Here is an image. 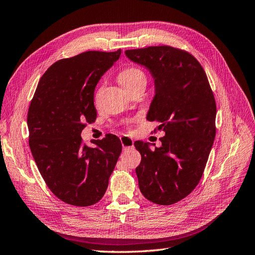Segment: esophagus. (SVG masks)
I'll use <instances>...</instances> for the list:
<instances>
[{
  "label": "esophagus",
  "instance_id": "34e87169",
  "mask_svg": "<svg viewBox=\"0 0 255 255\" xmlns=\"http://www.w3.org/2000/svg\"><path fill=\"white\" fill-rule=\"evenodd\" d=\"M121 142H122V145L124 148H130L133 146V140L131 138H129L127 135H122L121 136Z\"/></svg>",
  "mask_w": 255,
  "mask_h": 255
}]
</instances>
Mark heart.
<instances>
[{"mask_svg": "<svg viewBox=\"0 0 255 255\" xmlns=\"http://www.w3.org/2000/svg\"><path fill=\"white\" fill-rule=\"evenodd\" d=\"M119 81L126 90H130L140 85H146V75L144 71L138 67H128L124 69L120 75Z\"/></svg>", "mask_w": 255, "mask_h": 255, "instance_id": "obj_1", "label": "heart"}]
</instances>
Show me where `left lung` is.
<instances>
[{"label":"left lung","mask_w":255,"mask_h":255,"mask_svg":"<svg viewBox=\"0 0 255 255\" xmlns=\"http://www.w3.org/2000/svg\"><path fill=\"white\" fill-rule=\"evenodd\" d=\"M152 74L155 96L146 119L158 122L161 146L135 141L141 162L135 168L142 195L169 206L197 186L215 138L217 106L205 70L190 53L171 46L125 51Z\"/></svg>","instance_id":"1"}]
</instances>
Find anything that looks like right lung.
<instances>
[{
  "instance_id": "obj_1",
  "label": "right lung",
  "mask_w": 255,
  "mask_h": 255,
  "mask_svg": "<svg viewBox=\"0 0 255 255\" xmlns=\"http://www.w3.org/2000/svg\"><path fill=\"white\" fill-rule=\"evenodd\" d=\"M122 50L86 51L55 62L40 82L28 111L29 145L49 190L69 205L87 207L106 193L122 152L121 140L109 133L83 144L82 130L94 123L95 88L119 60Z\"/></svg>"
}]
</instances>
